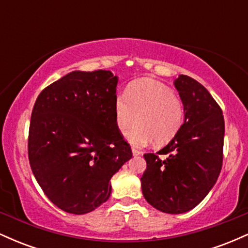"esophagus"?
Listing matches in <instances>:
<instances>
[{"mask_svg":"<svg viewBox=\"0 0 248 248\" xmlns=\"http://www.w3.org/2000/svg\"><path fill=\"white\" fill-rule=\"evenodd\" d=\"M132 153H133V155L134 156H138V155H141V152H140V150H138V149H136V148H132Z\"/></svg>","mask_w":248,"mask_h":248,"instance_id":"1","label":"esophagus"}]
</instances>
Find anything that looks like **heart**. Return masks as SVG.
<instances>
[{"mask_svg":"<svg viewBox=\"0 0 248 248\" xmlns=\"http://www.w3.org/2000/svg\"><path fill=\"white\" fill-rule=\"evenodd\" d=\"M115 126L127 134L134 146H146L154 140L157 146L169 143L181 130L184 121L183 102L162 82L149 78L133 81L126 95L118 94L114 100Z\"/></svg>","mask_w":248,"mask_h":248,"instance_id":"1","label":"heart"}]
</instances>
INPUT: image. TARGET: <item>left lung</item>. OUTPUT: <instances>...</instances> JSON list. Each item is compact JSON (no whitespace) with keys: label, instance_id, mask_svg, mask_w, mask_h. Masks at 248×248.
<instances>
[{"label":"left lung","instance_id":"obj_1","mask_svg":"<svg viewBox=\"0 0 248 248\" xmlns=\"http://www.w3.org/2000/svg\"><path fill=\"white\" fill-rule=\"evenodd\" d=\"M184 106L177 135L156 154H144L143 197L162 212L184 213L197 206L217 182L223 164L225 124L219 105L197 80L173 81ZM160 155H166L160 159Z\"/></svg>","mask_w":248,"mask_h":248}]
</instances>
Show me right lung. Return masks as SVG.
Wrapping results in <instances>:
<instances>
[{"mask_svg": "<svg viewBox=\"0 0 248 248\" xmlns=\"http://www.w3.org/2000/svg\"><path fill=\"white\" fill-rule=\"evenodd\" d=\"M119 78L110 71H73L38 95L28 152L46 197L65 212L85 215L109 198V181L132 158L115 126Z\"/></svg>", "mask_w": 248, "mask_h": 248, "instance_id": "1", "label": "right lung"}]
</instances>
